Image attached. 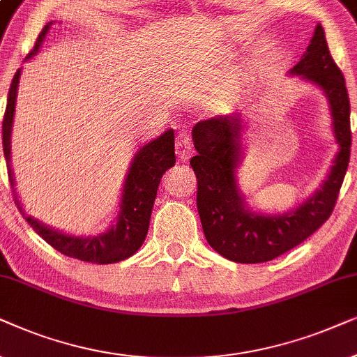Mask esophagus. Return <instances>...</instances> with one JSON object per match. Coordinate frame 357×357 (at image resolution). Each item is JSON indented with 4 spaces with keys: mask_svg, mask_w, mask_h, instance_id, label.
Masks as SVG:
<instances>
[{
    "mask_svg": "<svg viewBox=\"0 0 357 357\" xmlns=\"http://www.w3.org/2000/svg\"><path fill=\"white\" fill-rule=\"evenodd\" d=\"M176 155H178V158L183 161L191 158L192 140H191V135H189L188 132H179V134L176 135Z\"/></svg>",
    "mask_w": 357,
    "mask_h": 357,
    "instance_id": "34e87169",
    "label": "esophagus"
}]
</instances>
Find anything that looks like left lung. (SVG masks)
<instances>
[{"instance_id":"8db88e82","label":"left lung","mask_w":357,"mask_h":357,"mask_svg":"<svg viewBox=\"0 0 357 357\" xmlns=\"http://www.w3.org/2000/svg\"><path fill=\"white\" fill-rule=\"evenodd\" d=\"M292 75L318 84L330 101L340 151L323 186L296 211L258 215L245 208L236 186L240 161V114L201 121L194 126L197 155L191 166L197 178V211L204 235L217 253L235 263H266L296 248L320 228L333 212L351 155L349 96L344 76L331 59L325 31L317 26L310 45Z\"/></svg>"}]
</instances>
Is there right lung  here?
Segmentation results:
<instances>
[{
  "mask_svg": "<svg viewBox=\"0 0 357 357\" xmlns=\"http://www.w3.org/2000/svg\"><path fill=\"white\" fill-rule=\"evenodd\" d=\"M50 26L52 22L47 24L44 29H42L36 40L34 49L27 54L26 59H31L32 55L39 52V47L42 40L45 39ZM19 75H21V68L14 75L8 93L6 111H4L3 117V151L8 163V176L9 184H11L13 189L14 202H16L17 208L21 211L22 217H26L27 223L34 228L47 243L54 246L61 255L70 256V258L94 264H111L127 259L144 243L146 231H149L151 208H153L156 189H158L161 176H163L166 169H169L176 163L174 132L171 129L166 130L156 140H151L150 144L142 146L139 153L135 155L129 168V174L126 178V184H123L121 212H119L116 225L109 228L106 234L88 236V238L65 235L61 231L54 230V228L42 225L36 218L26 215L17 199V194L14 191L13 171L9 168V153H11L9 137H11Z\"/></svg>",
  "mask_w": 357,
  "mask_h": 357,
  "instance_id": "right-lung-1",
  "label": "right lung"
}]
</instances>
